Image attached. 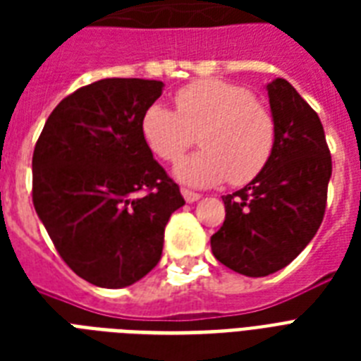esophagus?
Wrapping results in <instances>:
<instances>
[{
    "label": "esophagus",
    "instance_id": "1",
    "mask_svg": "<svg viewBox=\"0 0 361 361\" xmlns=\"http://www.w3.org/2000/svg\"><path fill=\"white\" fill-rule=\"evenodd\" d=\"M181 195H183L187 202H197L198 198H200V192H195L191 189H185V187H181Z\"/></svg>",
    "mask_w": 361,
    "mask_h": 361
}]
</instances>
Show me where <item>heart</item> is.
<instances>
[{"label":"heart","mask_w":361,"mask_h":361,"mask_svg":"<svg viewBox=\"0 0 361 361\" xmlns=\"http://www.w3.org/2000/svg\"><path fill=\"white\" fill-rule=\"evenodd\" d=\"M174 110L149 104L142 114V138L159 159L180 161L195 144L202 149L178 164V176L187 183L214 185L228 180L243 185L255 180L268 164L277 140L271 110L255 99L251 90L202 78L174 93Z\"/></svg>","instance_id":"b5f03b06"}]
</instances>
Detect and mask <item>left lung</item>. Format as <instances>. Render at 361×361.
Instances as JSON below:
<instances>
[{
    "label": "left lung",
    "mask_w": 361,
    "mask_h": 361,
    "mask_svg": "<svg viewBox=\"0 0 361 361\" xmlns=\"http://www.w3.org/2000/svg\"><path fill=\"white\" fill-rule=\"evenodd\" d=\"M277 140L268 164L243 189L223 197L225 223L212 252L226 268L264 277L285 268L324 219L331 155L319 114L285 80L268 86Z\"/></svg>",
    "instance_id": "obj_1"
}]
</instances>
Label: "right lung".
Returning <instances> with one entry per match:
<instances>
[{
	"label": "right lung",
	"mask_w": 361,
	"mask_h": 361,
	"mask_svg": "<svg viewBox=\"0 0 361 361\" xmlns=\"http://www.w3.org/2000/svg\"><path fill=\"white\" fill-rule=\"evenodd\" d=\"M163 82L104 78L61 101L33 149V206L63 262L103 288H123L163 255L164 226L185 200L142 138Z\"/></svg>",
	"instance_id": "obj_1"
}]
</instances>
